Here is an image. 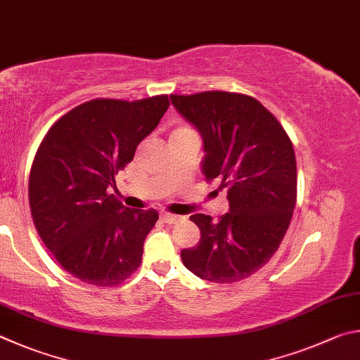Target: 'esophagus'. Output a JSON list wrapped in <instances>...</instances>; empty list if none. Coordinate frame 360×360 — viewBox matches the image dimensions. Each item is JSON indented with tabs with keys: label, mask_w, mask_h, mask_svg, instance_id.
Wrapping results in <instances>:
<instances>
[{
	"label": "esophagus",
	"mask_w": 360,
	"mask_h": 360,
	"mask_svg": "<svg viewBox=\"0 0 360 360\" xmlns=\"http://www.w3.org/2000/svg\"><path fill=\"white\" fill-rule=\"evenodd\" d=\"M161 219L164 223H167V224H174V223H176V221H180L181 219V217H179V215H174V213H161Z\"/></svg>",
	"instance_id": "1"
}]
</instances>
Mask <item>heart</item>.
Listing matches in <instances>:
<instances>
[{
  "instance_id": "b5f03b06",
  "label": "heart",
  "mask_w": 360,
  "mask_h": 360,
  "mask_svg": "<svg viewBox=\"0 0 360 360\" xmlns=\"http://www.w3.org/2000/svg\"><path fill=\"white\" fill-rule=\"evenodd\" d=\"M193 129L188 124H176L175 128L170 132V137H176V136H185V134H193Z\"/></svg>"
}]
</instances>
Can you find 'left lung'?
Returning a JSON list of instances; mask_svg holds the SVG:
<instances>
[{
    "mask_svg": "<svg viewBox=\"0 0 360 360\" xmlns=\"http://www.w3.org/2000/svg\"><path fill=\"white\" fill-rule=\"evenodd\" d=\"M170 101L204 141L205 180L228 188L229 212L213 223L204 213L190 219L200 229L196 247L181 261L199 278L234 283L270 261L291 223L297 199L292 142L259 101L240 93L170 94Z\"/></svg>",
    "mask_w": 360,
    "mask_h": 360,
    "instance_id": "8db88e82",
    "label": "left lung"
}]
</instances>
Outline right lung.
<instances>
[{"instance_id":"right-lung-1","label":"right lung","mask_w":360,"mask_h":360,"mask_svg":"<svg viewBox=\"0 0 360 360\" xmlns=\"http://www.w3.org/2000/svg\"><path fill=\"white\" fill-rule=\"evenodd\" d=\"M169 107L167 94L91 99L55 122L30 170L31 217L60 266L93 286H117L142 262L155 209L124 207L109 194Z\"/></svg>"}]
</instances>
